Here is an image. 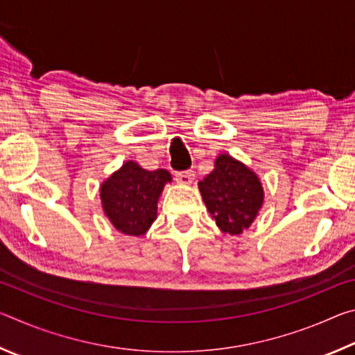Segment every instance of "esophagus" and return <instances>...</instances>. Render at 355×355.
Here are the masks:
<instances>
[{
  "instance_id": "34e87169",
  "label": "esophagus",
  "mask_w": 355,
  "mask_h": 355,
  "mask_svg": "<svg viewBox=\"0 0 355 355\" xmlns=\"http://www.w3.org/2000/svg\"><path fill=\"white\" fill-rule=\"evenodd\" d=\"M175 178H177L178 183H182V184H191L192 180H194V171L175 172Z\"/></svg>"
}]
</instances>
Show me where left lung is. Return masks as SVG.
Returning <instances> with one entry per match:
<instances>
[{"label": "left lung", "mask_w": 355, "mask_h": 355, "mask_svg": "<svg viewBox=\"0 0 355 355\" xmlns=\"http://www.w3.org/2000/svg\"><path fill=\"white\" fill-rule=\"evenodd\" d=\"M199 189L216 225L230 235L250 227L264 199L257 173L227 153L216 158L214 171L199 182Z\"/></svg>", "instance_id": "1"}]
</instances>
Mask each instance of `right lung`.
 Masks as SVG:
<instances>
[{
  "instance_id": "1",
  "label": "right lung",
  "mask_w": 355,
  "mask_h": 355,
  "mask_svg": "<svg viewBox=\"0 0 355 355\" xmlns=\"http://www.w3.org/2000/svg\"><path fill=\"white\" fill-rule=\"evenodd\" d=\"M167 182L172 177L166 169L146 171L135 161H127L101 183V207L120 233L144 235L156 219L158 199Z\"/></svg>"
}]
</instances>
